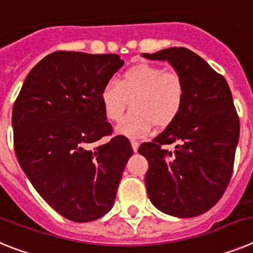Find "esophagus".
Here are the masks:
<instances>
[{
	"label": "esophagus",
	"instance_id": "1",
	"mask_svg": "<svg viewBox=\"0 0 253 253\" xmlns=\"http://www.w3.org/2000/svg\"><path fill=\"white\" fill-rule=\"evenodd\" d=\"M139 145H140L139 141H136V140H131V146H132V149L135 153L137 151V149H139Z\"/></svg>",
	"mask_w": 253,
	"mask_h": 253
}]
</instances>
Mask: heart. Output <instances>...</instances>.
<instances>
[{
    "label": "heart",
    "mask_w": 253,
    "mask_h": 253,
    "mask_svg": "<svg viewBox=\"0 0 253 253\" xmlns=\"http://www.w3.org/2000/svg\"><path fill=\"white\" fill-rule=\"evenodd\" d=\"M186 87L177 72L150 63L127 69L118 79L107 81L100 90L105 117L112 122L122 120L131 100L132 111L118 126L122 135L142 136L154 125L164 128L173 124L183 109Z\"/></svg>",
    "instance_id": "obj_1"
}]
</instances>
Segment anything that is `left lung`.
<instances>
[{"label":"left lung","mask_w":253,"mask_h":253,"mask_svg":"<svg viewBox=\"0 0 253 253\" xmlns=\"http://www.w3.org/2000/svg\"><path fill=\"white\" fill-rule=\"evenodd\" d=\"M142 57L168 61L186 87L178 117L139 148L149 162V199L168 215L197 216L218 203L232 177L239 139L232 93L227 80L187 48H167ZM170 143L176 144L173 153L163 149Z\"/></svg>","instance_id":"8db88e82"}]
</instances>
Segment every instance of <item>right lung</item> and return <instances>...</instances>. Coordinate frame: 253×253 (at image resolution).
Masks as SVG:
<instances>
[{"instance_id": "obj_1", "label": "right lung", "mask_w": 253, "mask_h": 253, "mask_svg": "<svg viewBox=\"0 0 253 253\" xmlns=\"http://www.w3.org/2000/svg\"><path fill=\"white\" fill-rule=\"evenodd\" d=\"M124 66L118 54L58 50L28 74L12 108L14 148L21 168L49 206L76 223L112 209L128 139L114 136L100 90Z\"/></svg>"}]
</instances>
